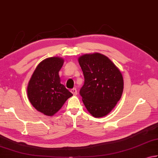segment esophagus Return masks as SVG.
I'll return each mask as SVG.
<instances>
[{"label": "esophagus", "mask_w": 158, "mask_h": 158, "mask_svg": "<svg viewBox=\"0 0 158 158\" xmlns=\"http://www.w3.org/2000/svg\"><path fill=\"white\" fill-rule=\"evenodd\" d=\"M70 92L72 93H73L74 95H77V89L76 88H73V89H71L70 90Z\"/></svg>", "instance_id": "obj_1"}]
</instances>
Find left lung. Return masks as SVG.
Here are the masks:
<instances>
[{
    "instance_id": "8db88e82",
    "label": "left lung",
    "mask_w": 158,
    "mask_h": 158,
    "mask_svg": "<svg viewBox=\"0 0 158 158\" xmlns=\"http://www.w3.org/2000/svg\"><path fill=\"white\" fill-rule=\"evenodd\" d=\"M84 76L79 94L89 113L94 117L108 114L122 97L124 80L121 72L107 56L99 53L80 56Z\"/></svg>"
}]
</instances>
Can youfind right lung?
Wrapping results in <instances>:
<instances>
[{"label":"right lung","mask_w":158,"mask_h":158,"mask_svg":"<svg viewBox=\"0 0 158 158\" xmlns=\"http://www.w3.org/2000/svg\"><path fill=\"white\" fill-rule=\"evenodd\" d=\"M64 60L51 57L38 65L28 83L27 96L31 105L45 115L52 116L73 95L61 84L59 72Z\"/></svg>","instance_id":"right-lung-1"}]
</instances>
